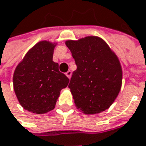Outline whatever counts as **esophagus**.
<instances>
[{"mask_svg": "<svg viewBox=\"0 0 146 146\" xmlns=\"http://www.w3.org/2000/svg\"><path fill=\"white\" fill-rule=\"evenodd\" d=\"M66 76L68 77L69 79H70V77H71V71H70V70H68V71L66 73Z\"/></svg>", "mask_w": 146, "mask_h": 146, "instance_id": "esophagus-1", "label": "esophagus"}]
</instances>
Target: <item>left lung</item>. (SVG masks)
I'll list each match as a JSON object with an SVG mask.
<instances>
[{
	"instance_id": "obj_1",
	"label": "left lung",
	"mask_w": 146,
	"mask_h": 146,
	"mask_svg": "<svg viewBox=\"0 0 146 146\" xmlns=\"http://www.w3.org/2000/svg\"><path fill=\"white\" fill-rule=\"evenodd\" d=\"M77 66L68 87L77 109L92 115L108 109L117 98L122 83L117 56L97 36L66 41Z\"/></svg>"
}]
</instances>
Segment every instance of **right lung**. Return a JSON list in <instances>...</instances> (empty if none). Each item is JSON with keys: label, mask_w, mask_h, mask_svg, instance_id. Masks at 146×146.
<instances>
[{"label": "right lung", "mask_w": 146, "mask_h": 146, "mask_svg": "<svg viewBox=\"0 0 146 146\" xmlns=\"http://www.w3.org/2000/svg\"><path fill=\"white\" fill-rule=\"evenodd\" d=\"M57 42L43 40L29 49L13 75V85L19 104L25 110L43 114L54 109L60 92L69 79L52 61Z\"/></svg>", "instance_id": "1"}]
</instances>
